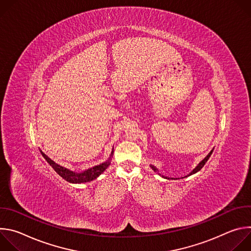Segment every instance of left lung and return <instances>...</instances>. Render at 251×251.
<instances>
[{"label": "left lung", "mask_w": 251, "mask_h": 251, "mask_svg": "<svg viewBox=\"0 0 251 251\" xmlns=\"http://www.w3.org/2000/svg\"><path fill=\"white\" fill-rule=\"evenodd\" d=\"M212 152H213V149H212V150H211V151H210V152H209V153L206 155V157H205V158H204L202 161H201V162L199 163V165H198V166H197V167H196V168H195V169H194V170H193V171H192V172H191L189 175L185 176L184 177H187V176H192V175H194V174L198 173V172H199V171H200V170H201V168L204 166V164L207 162V160L209 159V157H210V155H211V153H212ZM150 167L152 168V170H153L154 172H156V173H157L158 175H160L161 176H163V177H165V178H168V180H177V178H178V177H169V176H163V175H161V174L159 173V170H158V169H157L155 166H153V165H150ZM184 177H182V178H184Z\"/></svg>", "instance_id": "1"}]
</instances>
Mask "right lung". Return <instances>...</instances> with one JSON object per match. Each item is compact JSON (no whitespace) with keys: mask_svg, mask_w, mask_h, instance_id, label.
Masks as SVG:
<instances>
[{"mask_svg":"<svg viewBox=\"0 0 251 251\" xmlns=\"http://www.w3.org/2000/svg\"><path fill=\"white\" fill-rule=\"evenodd\" d=\"M114 148L112 149V152L109 156V158L107 159L105 162L94 166L92 168H89L83 172H75V171H71L65 167H62L58 164H56L54 161H52L50 158H49L41 149L40 152L43 155V157L46 159V161L51 166V168L62 177L65 181L71 184H83V183H88L91 182L95 178H97L107 168H108L111 164V160L113 157V151Z\"/></svg>","mask_w":251,"mask_h":251,"instance_id":"right-lung-1","label":"right lung"}]
</instances>
